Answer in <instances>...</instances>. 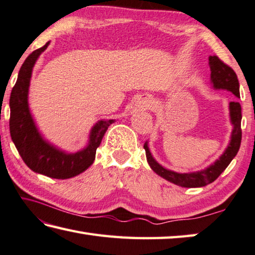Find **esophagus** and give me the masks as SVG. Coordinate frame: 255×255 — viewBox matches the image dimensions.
I'll return each instance as SVG.
<instances>
[{
    "label": "esophagus",
    "instance_id": "esophagus-1",
    "mask_svg": "<svg viewBox=\"0 0 255 255\" xmlns=\"http://www.w3.org/2000/svg\"><path fill=\"white\" fill-rule=\"evenodd\" d=\"M139 106H140V108H142V109H147V108H149L150 107V103H146V101H143V103H139Z\"/></svg>",
    "mask_w": 255,
    "mask_h": 255
}]
</instances>
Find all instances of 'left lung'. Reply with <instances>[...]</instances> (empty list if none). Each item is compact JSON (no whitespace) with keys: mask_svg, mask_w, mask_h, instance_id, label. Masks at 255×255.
<instances>
[{"mask_svg":"<svg viewBox=\"0 0 255 255\" xmlns=\"http://www.w3.org/2000/svg\"><path fill=\"white\" fill-rule=\"evenodd\" d=\"M210 68H211V81L215 89H225L231 91L233 95L240 97V83L238 80L237 73L228 64H225L217 55H211L210 58ZM230 116L231 123L233 125L232 135H231V141L228 148L223 152L219 159L206 169L200 170L195 173H176L173 170L163 167L155 160L151 156V152L148 148V142L146 141L143 148L146 151L147 161L150 168L154 172L161 176L168 182L182 187H203L211 184L224 172L225 168L230 165L231 161L237 156L242 140V129H241V120H242V113H241L240 103L232 101L230 103Z\"/></svg>","mask_w":255,"mask_h":255,"instance_id":"1","label":"left lung"}]
</instances>
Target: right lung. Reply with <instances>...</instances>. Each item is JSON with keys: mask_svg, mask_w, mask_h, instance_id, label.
Masks as SVG:
<instances>
[{"mask_svg": "<svg viewBox=\"0 0 255 255\" xmlns=\"http://www.w3.org/2000/svg\"><path fill=\"white\" fill-rule=\"evenodd\" d=\"M49 43L34 50L18 71L10 97V133L18 154L31 170L51 178L67 179L90 167L95 160L97 148L115 120H100L91 129L87 147L77 152H66L43 139L31 116L27 95L34 64Z\"/></svg>", "mask_w": 255, "mask_h": 255, "instance_id": "right-lung-1", "label": "right lung"}]
</instances>
